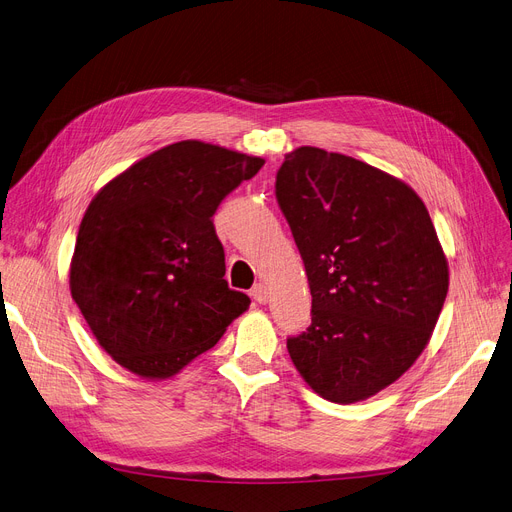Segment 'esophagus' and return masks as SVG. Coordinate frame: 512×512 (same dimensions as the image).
Here are the masks:
<instances>
[{
	"instance_id": "esophagus-1",
	"label": "esophagus",
	"mask_w": 512,
	"mask_h": 512,
	"mask_svg": "<svg viewBox=\"0 0 512 512\" xmlns=\"http://www.w3.org/2000/svg\"><path fill=\"white\" fill-rule=\"evenodd\" d=\"M250 296L258 302V304H264L266 300H269V294H266V287L262 283H256L250 291Z\"/></svg>"
}]
</instances>
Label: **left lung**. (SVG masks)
Segmentation results:
<instances>
[{
	"label": "left lung",
	"instance_id": "left-lung-1",
	"mask_svg": "<svg viewBox=\"0 0 512 512\" xmlns=\"http://www.w3.org/2000/svg\"><path fill=\"white\" fill-rule=\"evenodd\" d=\"M275 196L312 296L287 352L325 400H367L419 358L448 294L429 212L383 170L308 145L285 156Z\"/></svg>",
	"mask_w": 512,
	"mask_h": 512
}]
</instances>
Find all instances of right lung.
Listing matches in <instances>:
<instances>
[{
  "mask_svg": "<svg viewBox=\"0 0 512 512\" xmlns=\"http://www.w3.org/2000/svg\"><path fill=\"white\" fill-rule=\"evenodd\" d=\"M264 160L179 141L91 200L70 294L100 346L131 373L166 379L210 350L250 298L229 289L212 216Z\"/></svg>",
  "mask_w": 512,
  "mask_h": 512,
  "instance_id": "right-lung-1",
  "label": "right lung"
}]
</instances>
